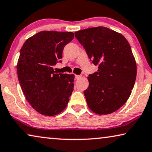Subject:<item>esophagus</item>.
<instances>
[{
    "label": "esophagus",
    "mask_w": 152,
    "mask_h": 152,
    "mask_svg": "<svg viewBox=\"0 0 152 152\" xmlns=\"http://www.w3.org/2000/svg\"><path fill=\"white\" fill-rule=\"evenodd\" d=\"M81 75H75V80H78V79H80L81 77Z\"/></svg>",
    "instance_id": "34e87169"
}]
</instances>
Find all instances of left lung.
<instances>
[{
  "mask_svg": "<svg viewBox=\"0 0 152 152\" xmlns=\"http://www.w3.org/2000/svg\"><path fill=\"white\" fill-rule=\"evenodd\" d=\"M75 36L98 65L83 92L88 106L97 114L113 113L125 104L134 86L136 63L130 45L122 34L104 27L78 31Z\"/></svg>",
  "mask_w": 152,
  "mask_h": 152,
  "instance_id": "1",
  "label": "left lung"
}]
</instances>
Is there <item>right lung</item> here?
Listing matches in <instances>:
<instances>
[{
  "label": "right lung",
  "instance_id": "1",
  "mask_svg": "<svg viewBox=\"0 0 152 152\" xmlns=\"http://www.w3.org/2000/svg\"><path fill=\"white\" fill-rule=\"evenodd\" d=\"M73 38L72 32L43 31L28 38L21 48L19 83L26 99L39 114L57 115L69 103L75 75L55 73L53 66L61 61L64 48Z\"/></svg>",
  "mask_w": 152,
  "mask_h": 152
}]
</instances>
